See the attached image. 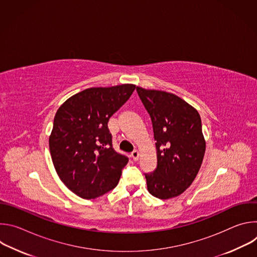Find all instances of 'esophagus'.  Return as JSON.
<instances>
[{"label": "esophagus", "mask_w": 257, "mask_h": 257, "mask_svg": "<svg viewBox=\"0 0 257 257\" xmlns=\"http://www.w3.org/2000/svg\"><path fill=\"white\" fill-rule=\"evenodd\" d=\"M131 158H132V160H133L134 162H137V161L139 160V153H138V151L132 152V153H131Z\"/></svg>", "instance_id": "34e87169"}]
</instances>
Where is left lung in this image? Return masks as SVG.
I'll use <instances>...</instances> for the list:
<instances>
[{"mask_svg":"<svg viewBox=\"0 0 257 257\" xmlns=\"http://www.w3.org/2000/svg\"><path fill=\"white\" fill-rule=\"evenodd\" d=\"M154 131L158 164L144 173L149 192L160 199L176 197L194 181L201 167L205 141L196 109L179 96L136 87Z\"/></svg>","mask_w":257,"mask_h":257,"instance_id":"obj_1","label":"left lung"}]
</instances>
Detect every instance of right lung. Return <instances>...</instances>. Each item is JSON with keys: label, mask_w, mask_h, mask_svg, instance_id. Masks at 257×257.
Here are the masks:
<instances>
[{"label": "right lung", "mask_w": 257, "mask_h": 257, "mask_svg": "<svg viewBox=\"0 0 257 257\" xmlns=\"http://www.w3.org/2000/svg\"><path fill=\"white\" fill-rule=\"evenodd\" d=\"M135 87L88 88L71 96L57 111L50 152L60 179L76 195L91 199L118 185L129 159L113 149L107 122Z\"/></svg>", "instance_id": "add662e5"}]
</instances>
